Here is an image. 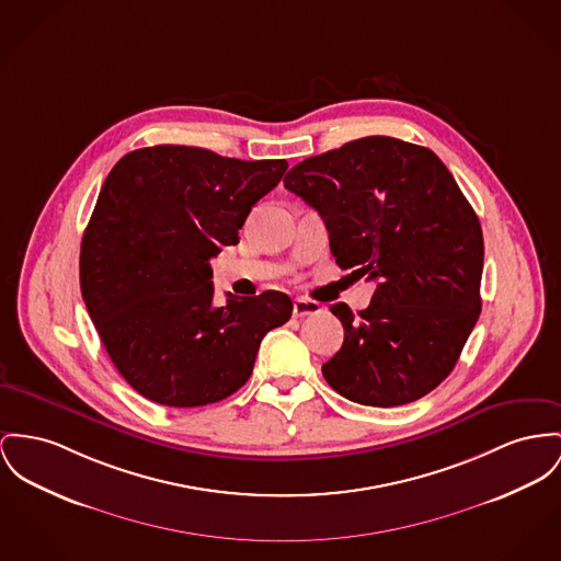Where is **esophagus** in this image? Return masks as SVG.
<instances>
[{"mask_svg": "<svg viewBox=\"0 0 561 561\" xmlns=\"http://www.w3.org/2000/svg\"><path fill=\"white\" fill-rule=\"evenodd\" d=\"M319 312H321L319 301L306 298L294 299V317H310V314H319Z\"/></svg>", "mask_w": 561, "mask_h": 561, "instance_id": "esophagus-1", "label": "esophagus"}]
</instances>
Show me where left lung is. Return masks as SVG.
<instances>
[{
	"label": "left lung",
	"instance_id": "1",
	"mask_svg": "<svg viewBox=\"0 0 561 561\" xmlns=\"http://www.w3.org/2000/svg\"><path fill=\"white\" fill-rule=\"evenodd\" d=\"M283 183L323 217L337 265L376 283L366 310L330 308L344 328L323 364L330 387L380 409L436 389L481 314L485 255L447 165L425 147L368 136L304 159Z\"/></svg>",
	"mask_w": 561,
	"mask_h": 561
}]
</instances>
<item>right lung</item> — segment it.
<instances>
[{
	"label": "right lung",
	"instance_id": "obj_1",
	"mask_svg": "<svg viewBox=\"0 0 561 561\" xmlns=\"http://www.w3.org/2000/svg\"><path fill=\"white\" fill-rule=\"evenodd\" d=\"M285 170V159L159 145L127 152L104 181L80 244V291L116 370L150 402H221L249 380L262 337L289 321V296L227 294L217 308L210 280V260L238 244Z\"/></svg>",
	"mask_w": 561,
	"mask_h": 561
}]
</instances>
